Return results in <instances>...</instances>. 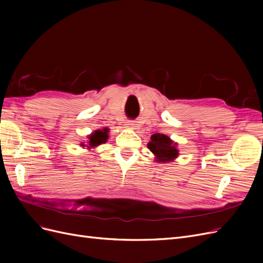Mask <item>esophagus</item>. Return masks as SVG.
Wrapping results in <instances>:
<instances>
[{
	"instance_id": "1",
	"label": "esophagus",
	"mask_w": 263,
	"mask_h": 263,
	"mask_svg": "<svg viewBox=\"0 0 263 263\" xmlns=\"http://www.w3.org/2000/svg\"><path fill=\"white\" fill-rule=\"evenodd\" d=\"M135 123H133V122H126L125 123V127L126 128H128V129H134L135 128Z\"/></svg>"
}]
</instances>
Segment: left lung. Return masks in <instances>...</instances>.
<instances>
[{
	"mask_svg": "<svg viewBox=\"0 0 263 263\" xmlns=\"http://www.w3.org/2000/svg\"><path fill=\"white\" fill-rule=\"evenodd\" d=\"M147 147L155 155L157 162H172L179 157L178 142H174L169 136L163 134H154Z\"/></svg>",
	"mask_w": 263,
	"mask_h": 263,
	"instance_id": "1",
	"label": "left lung"
}]
</instances>
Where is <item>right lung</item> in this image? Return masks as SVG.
Listing matches in <instances>:
<instances>
[{
	"mask_svg": "<svg viewBox=\"0 0 263 263\" xmlns=\"http://www.w3.org/2000/svg\"><path fill=\"white\" fill-rule=\"evenodd\" d=\"M108 132L107 127H104L103 129H97L92 132L90 135H87L86 142H81V147H86V149H95L102 144H105L108 139Z\"/></svg>",
	"mask_w": 263,
	"mask_h": 263,
	"instance_id": "1",
	"label": "right lung"
}]
</instances>
